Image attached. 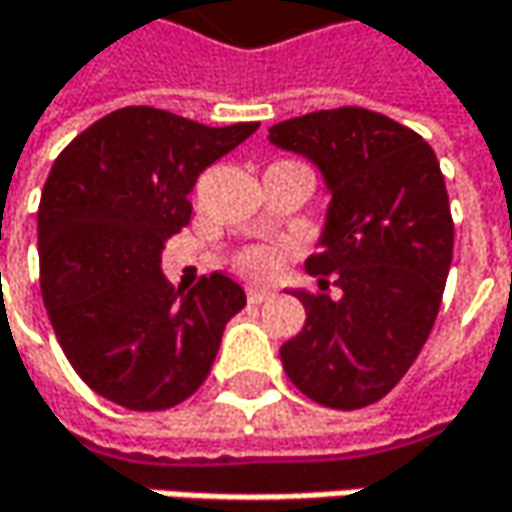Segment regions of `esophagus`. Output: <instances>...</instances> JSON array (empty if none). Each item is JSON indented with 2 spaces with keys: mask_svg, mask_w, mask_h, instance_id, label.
<instances>
[{
  "mask_svg": "<svg viewBox=\"0 0 512 512\" xmlns=\"http://www.w3.org/2000/svg\"><path fill=\"white\" fill-rule=\"evenodd\" d=\"M272 296H275V293H272V290H266V287H249V302H255V304L269 302Z\"/></svg>",
  "mask_w": 512,
  "mask_h": 512,
  "instance_id": "obj_1",
  "label": "esophagus"
}]
</instances>
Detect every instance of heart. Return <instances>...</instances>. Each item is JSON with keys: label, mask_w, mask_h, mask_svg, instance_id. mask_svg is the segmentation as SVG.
<instances>
[{"label": "heart", "mask_w": 512, "mask_h": 512, "mask_svg": "<svg viewBox=\"0 0 512 512\" xmlns=\"http://www.w3.org/2000/svg\"><path fill=\"white\" fill-rule=\"evenodd\" d=\"M237 266H240L246 275L266 278V275H272V272L281 266V252H278V249H269V246H252V249L240 252Z\"/></svg>", "instance_id": "b5f03b06"}]
</instances>
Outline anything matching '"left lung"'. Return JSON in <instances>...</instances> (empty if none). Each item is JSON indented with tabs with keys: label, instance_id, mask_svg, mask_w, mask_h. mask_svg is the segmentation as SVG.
Segmentation results:
<instances>
[{
	"label": "left lung",
	"instance_id": "left-lung-1",
	"mask_svg": "<svg viewBox=\"0 0 512 512\" xmlns=\"http://www.w3.org/2000/svg\"><path fill=\"white\" fill-rule=\"evenodd\" d=\"M269 143L296 152L325 178L331 205L307 272L325 293L293 296L304 328L281 346L287 378L307 398L357 410L393 390L413 366L440 313L454 222L434 149L407 125L334 108L269 128Z\"/></svg>",
	"mask_w": 512,
	"mask_h": 512
}]
</instances>
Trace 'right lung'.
<instances>
[{"mask_svg": "<svg viewBox=\"0 0 512 512\" xmlns=\"http://www.w3.org/2000/svg\"><path fill=\"white\" fill-rule=\"evenodd\" d=\"M257 122L210 128L134 105L93 122L52 163L37 210L40 290L55 337L102 398L166 410L208 378L246 293L222 272L175 293L163 243L190 222V190Z\"/></svg>", "mask_w": 512, "mask_h": 512, "instance_id": "add662e5", "label": "right lung"}]
</instances>
